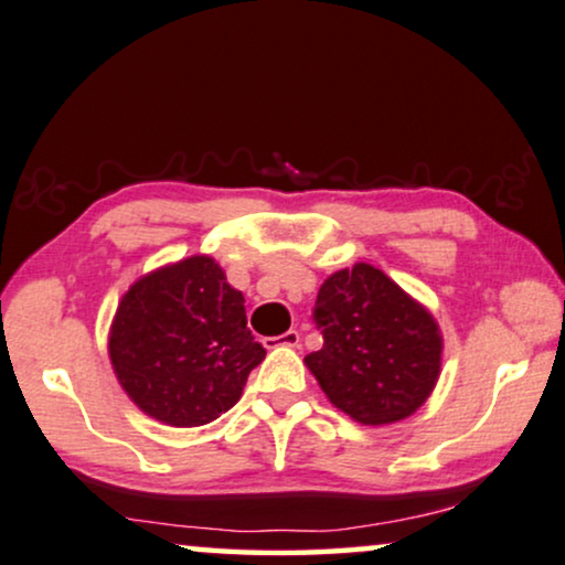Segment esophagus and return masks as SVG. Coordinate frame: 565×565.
Wrapping results in <instances>:
<instances>
[{"label":"esophagus","instance_id":"1","mask_svg":"<svg viewBox=\"0 0 565 565\" xmlns=\"http://www.w3.org/2000/svg\"><path fill=\"white\" fill-rule=\"evenodd\" d=\"M266 349H276V345H284V349H297L299 345V333L297 330H287V333L276 335V338H266Z\"/></svg>","mask_w":565,"mask_h":565}]
</instances>
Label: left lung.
Returning a JSON list of instances; mask_svg holds the SVG:
<instances>
[{"label":"left lung","mask_w":565,"mask_h":565,"mask_svg":"<svg viewBox=\"0 0 565 565\" xmlns=\"http://www.w3.org/2000/svg\"><path fill=\"white\" fill-rule=\"evenodd\" d=\"M322 349L305 356L328 401L364 426L416 413L439 380L434 315L370 263L335 270L315 302Z\"/></svg>","instance_id":"1"}]
</instances>
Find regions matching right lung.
Here are the masks:
<instances>
[{
    "mask_svg": "<svg viewBox=\"0 0 565 565\" xmlns=\"http://www.w3.org/2000/svg\"><path fill=\"white\" fill-rule=\"evenodd\" d=\"M113 372L147 416L204 426L239 401L266 349L247 330L245 297L209 255L141 276L108 335Z\"/></svg>",
    "mask_w": 565,
    "mask_h": 565,
    "instance_id": "right-lung-1",
    "label": "right lung"
}]
</instances>
